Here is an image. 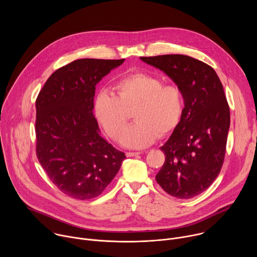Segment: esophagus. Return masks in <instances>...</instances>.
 I'll return each instance as SVG.
<instances>
[{
	"instance_id": "esophagus-1",
	"label": "esophagus",
	"mask_w": 257,
	"mask_h": 257,
	"mask_svg": "<svg viewBox=\"0 0 257 257\" xmlns=\"http://www.w3.org/2000/svg\"><path fill=\"white\" fill-rule=\"evenodd\" d=\"M138 155H140V153H138V152H127V153H126V156H127L128 158H130V157H135V156H138Z\"/></svg>"
}]
</instances>
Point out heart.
Segmentation results:
<instances>
[{
    "instance_id": "1",
    "label": "heart",
    "mask_w": 257,
    "mask_h": 257,
    "mask_svg": "<svg viewBox=\"0 0 257 257\" xmlns=\"http://www.w3.org/2000/svg\"><path fill=\"white\" fill-rule=\"evenodd\" d=\"M133 108L136 122L125 132L122 143L128 148L143 149L157 138L165 137L179 126L185 109L181 87L164 83L155 75L133 72L115 81L112 93L98 92L93 101V114L105 133L114 140L122 136Z\"/></svg>"
}]
</instances>
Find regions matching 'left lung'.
Masks as SVG:
<instances>
[{"instance_id":"obj_1","label":"left lung","mask_w":257,"mask_h":257,"mask_svg":"<svg viewBox=\"0 0 257 257\" xmlns=\"http://www.w3.org/2000/svg\"><path fill=\"white\" fill-rule=\"evenodd\" d=\"M140 59L164 71L184 94V114L161 148L166 160L156 180L168 194L192 198L212 184L224 163L230 108L223 84L209 65L189 56Z\"/></svg>"}]
</instances>
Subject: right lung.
Masks as SVG:
<instances>
[{"instance_id":"add662e5","label":"right lung","mask_w":257,"mask_h":257,"mask_svg":"<svg viewBox=\"0 0 257 257\" xmlns=\"http://www.w3.org/2000/svg\"><path fill=\"white\" fill-rule=\"evenodd\" d=\"M124 61H73L53 73L36 98V157L54 185L72 198L98 196L126 158L100 136L92 112L95 85Z\"/></svg>"}]
</instances>
